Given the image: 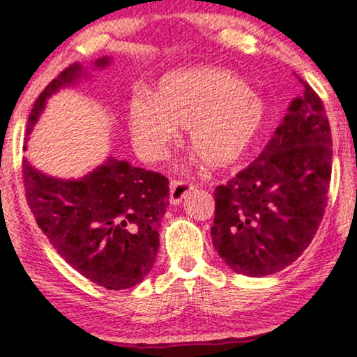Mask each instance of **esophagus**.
<instances>
[{"mask_svg":"<svg viewBox=\"0 0 357 357\" xmlns=\"http://www.w3.org/2000/svg\"><path fill=\"white\" fill-rule=\"evenodd\" d=\"M192 190H195V186L188 181H171V190H169L171 204L183 203Z\"/></svg>","mask_w":357,"mask_h":357,"instance_id":"obj_1","label":"esophagus"}]
</instances>
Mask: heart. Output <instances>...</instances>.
I'll return each mask as SVG.
<instances>
[{
    "label": "heart",
    "mask_w": 357,
    "mask_h": 357,
    "mask_svg": "<svg viewBox=\"0 0 357 357\" xmlns=\"http://www.w3.org/2000/svg\"><path fill=\"white\" fill-rule=\"evenodd\" d=\"M264 117V104L240 77L213 67L169 73L155 97L141 93L129 104L130 136L142 158H162L184 127L188 144L211 167L238 162Z\"/></svg>",
    "instance_id": "b5f03b06"
}]
</instances>
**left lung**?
Instances as JSON below:
<instances>
[{"label": "left lung", "instance_id": "left-lung-1", "mask_svg": "<svg viewBox=\"0 0 357 357\" xmlns=\"http://www.w3.org/2000/svg\"><path fill=\"white\" fill-rule=\"evenodd\" d=\"M302 84L304 96L292 100L261 154L215 190L213 247L241 275L267 277L296 261L327 206L331 127L321 97Z\"/></svg>", "mask_w": 357, "mask_h": 357}]
</instances>
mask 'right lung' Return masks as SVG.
<instances>
[{
	"label": "right lung",
	"instance_id": "add662e5",
	"mask_svg": "<svg viewBox=\"0 0 357 357\" xmlns=\"http://www.w3.org/2000/svg\"><path fill=\"white\" fill-rule=\"evenodd\" d=\"M109 63V56H102L93 67ZM85 75V68L73 63L45 87L28 117L26 136L53 93ZM23 184L36 225L59 255L89 280L124 290L141 284L151 272L159 248V223L169 206L166 176L110 155L84 178L60 179L40 173L23 159Z\"/></svg>",
	"mask_w": 357,
	"mask_h": 357
}]
</instances>
